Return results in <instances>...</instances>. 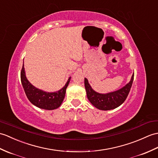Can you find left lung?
<instances>
[{"mask_svg": "<svg viewBox=\"0 0 158 158\" xmlns=\"http://www.w3.org/2000/svg\"><path fill=\"white\" fill-rule=\"evenodd\" d=\"M134 79V73L131 79L125 86L121 89L108 94H100L95 91L91 88L88 80L85 78L84 83L87 93V97L91 104L95 107L102 110H110L114 109L122 104L125 101L129 94Z\"/></svg>", "mask_w": 158, "mask_h": 158, "instance_id": "1", "label": "left lung"}]
</instances>
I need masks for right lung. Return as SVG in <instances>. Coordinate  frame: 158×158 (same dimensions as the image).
<instances>
[{"instance_id": "obj_1", "label": "right lung", "mask_w": 158, "mask_h": 158, "mask_svg": "<svg viewBox=\"0 0 158 158\" xmlns=\"http://www.w3.org/2000/svg\"><path fill=\"white\" fill-rule=\"evenodd\" d=\"M71 78V77H69L67 83L60 90L56 92H46L36 88L29 81L25 76L24 64H23L21 71V83L29 102L40 108L48 110L60 107L64 98L66 89L69 85Z\"/></svg>"}]
</instances>
